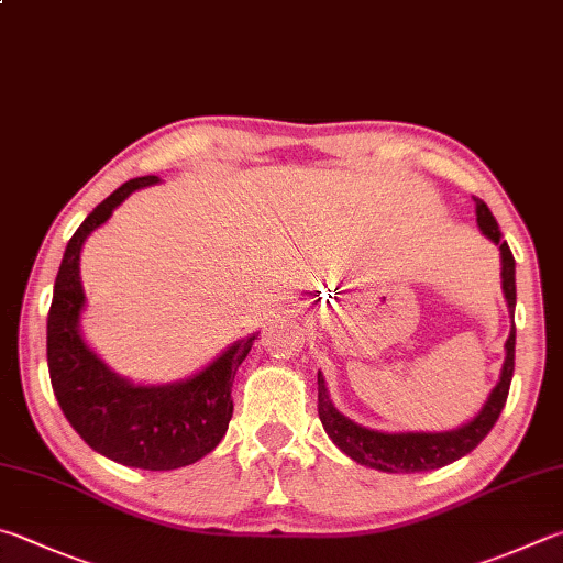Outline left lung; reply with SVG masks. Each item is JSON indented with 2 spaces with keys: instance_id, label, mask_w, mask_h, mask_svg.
I'll return each instance as SVG.
<instances>
[{
  "instance_id": "left-lung-1",
  "label": "left lung",
  "mask_w": 563,
  "mask_h": 563,
  "mask_svg": "<svg viewBox=\"0 0 563 563\" xmlns=\"http://www.w3.org/2000/svg\"><path fill=\"white\" fill-rule=\"evenodd\" d=\"M475 213L479 231L499 246V255H503V290L509 312H515V255L509 251L507 241H503V233H499L493 211L487 209L483 199H475ZM505 350L507 356L503 364V374H499V382L493 388V394L487 396L485 406L479 408V413L473 421L455 428V431L443 433H379L372 431V428L356 426L350 418L336 411L334 404L330 401V394H327L324 376L317 372V413H320L324 433L332 438V443L342 453L356 460V463L384 470V473H426V470H438L453 463V460H460L473 451V448H477L479 441L493 431L499 413H503L509 384H512L515 374V324L509 330Z\"/></svg>"
}]
</instances>
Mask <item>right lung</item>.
Listing matches in <instances>:
<instances>
[{
  "mask_svg": "<svg viewBox=\"0 0 563 563\" xmlns=\"http://www.w3.org/2000/svg\"><path fill=\"white\" fill-rule=\"evenodd\" d=\"M157 181L159 177L152 175L125 181L70 236L48 310L46 356L60 411L96 453L128 467L175 470L197 463L227 435L233 376L249 356L255 334L231 344L191 379L162 386L122 379L86 344L80 334V310L86 305L80 249L132 191Z\"/></svg>",
  "mask_w": 563,
  "mask_h": 563,
  "instance_id": "obj_1",
  "label": "right lung"
}]
</instances>
